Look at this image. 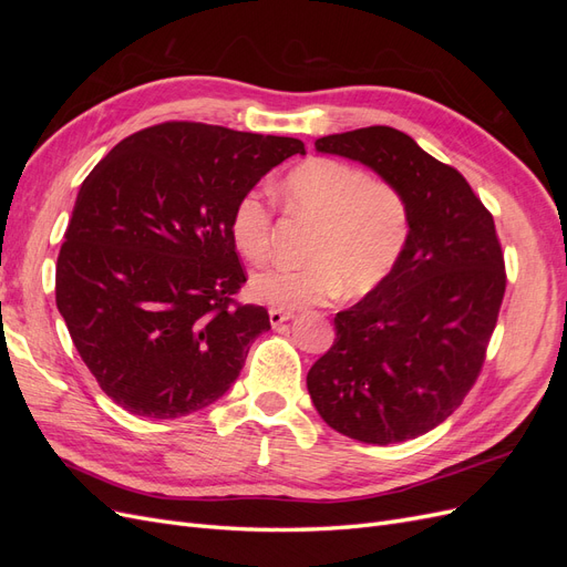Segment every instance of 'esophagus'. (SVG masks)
Wrapping results in <instances>:
<instances>
[{"instance_id":"1","label":"esophagus","mask_w":567,"mask_h":567,"mask_svg":"<svg viewBox=\"0 0 567 567\" xmlns=\"http://www.w3.org/2000/svg\"><path fill=\"white\" fill-rule=\"evenodd\" d=\"M290 317H293V312H290V310H281V307H271V310H269V321H271V326H281V323L288 321Z\"/></svg>"}]
</instances>
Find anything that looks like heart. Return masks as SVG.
Instances as JSON below:
<instances>
[{
    "instance_id": "1",
    "label": "heart",
    "mask_w": 567,
    "mask_h": 567,
    "mask_svg": "<svg viewBox=\"0 0 567 567\" xmlns=\"http://www.w3.org/2000/svg\"><path fill=\"white\" fill-rule=\"evenodd\" d=\"M290 215L315 221L300 267H267L250 279V290L274 307L296 310L338 293L364 296L379 288L409 241V203L398 186L336 158H312L284 179ZM274 213L262 192L238 196L229 215L236 250L262 262L271 244Z\"/></svg>"
}]
</instances>
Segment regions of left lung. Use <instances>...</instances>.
<instances>
[{
	"label": "left lung",
	"instance_id": "8db88e82",
	"mask_svg": "<svg viewBox=\"0 0 567 567\" xmlns=\"http://www.w3.org/2000/svg\"><path fill=\"white\" fill-rule=\"evenodd\" d=\"M315 146L398 186L411 229L390 277L336 315V340L307 373V390L342 435L414 440L452 416L483 371L506 293L494 217L456 167L394 127L329 134Z\"/></svg>",
	"mask_w": 567,
	"mask_h": 567
}]
</instances>
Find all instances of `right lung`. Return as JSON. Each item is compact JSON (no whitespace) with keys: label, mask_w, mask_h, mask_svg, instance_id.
Returning a JSON list of instances; mask_svg holds the SVG:
<instances>
[{"label":"right lung","mask_w":567,"mask_h":567,"mask_svg":"<svg viewBox=\"0 0 567 567\" xmlns=\"http://www.w3.org/2000/svg\"><path fill=\"white\" fill-rule=\"evenodd\" d=\"M305 153L293 136L167 120L82 182L56 262V307L99 388L134 416L213 404L269 329L229 234L238 196Z\"/></svg>","instance_id":"right-lung-1"}]
</instances>
